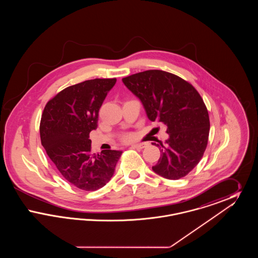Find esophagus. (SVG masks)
<instances>
[{"mask_svg": "<svg viewBox=\"0 0 258 258\" xmlns=\"http://www.w3.org/2000/svg\"><path fill=\"white\" fill-rule=\"evenodd\" d=\"M147 143H139V144H134L132 145V147L135 148V149H138V150H142L145 147H147Z\"/></svg>", "mask_w": 258, "mask_h": 258, "instance_id": "obj_1", "label": "esophagus"}]
</instances>
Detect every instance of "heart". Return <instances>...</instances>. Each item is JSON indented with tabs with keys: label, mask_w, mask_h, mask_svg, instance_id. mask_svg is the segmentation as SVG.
Here are the masks:
<instances>
[{
	"label": "heart",
	"mask_w": 258,
	"mask_h": 258,
	"mask_svg": "<svg viewBox=\"0 0 258 258\" xmlns=\"http://www.w3.org/2000/svg\"><path fill=\"white\" fill-rule=\"evenodd\" d=\"M134 139H135V135H133V134H131V133L124 134V135H122V137H121V140H122L123 142H131V141H133Z\"/></svg>",
	"instance_id": "heart-1"
}]
</instances>
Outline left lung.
<instances>
[{"mask_svg":"<svg viewBox=\"0 0 258 258\" xmlns=\"http://www.w3.org/2000/svg\"><path fill=\"white\" fill-rule=\"evenodd\" d=\"M122 80L142 101L148 118L167 126L166 144H154L160 148V158L153 170L169 180L186 176L202 159L210 132L208 110L197 89L183 78L159 70Z\"/></svg>","mask_w":258,"mask_h":258,"instance_id":"8db88e82","label":"left lung"}]
</instances>
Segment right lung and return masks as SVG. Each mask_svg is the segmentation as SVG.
<instances>
[{"label": "right lung", "instance_id": "right-lung-1", "mask_svg": "<svg viewBox=\"0 0 258 258\" xmlns=\"http://www.w3.org/2000/svg\"><path fill=\"white\" fill-rule=\"evenodd\" d=\"M116 78H96L68 87L46 103L39 124L41 145L61 176L74 186L94 191L110 181L122 152L93 154L90 133Z\"/></svg>", "mask_w": 258, "mask_h": 258}]
</instances>
